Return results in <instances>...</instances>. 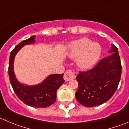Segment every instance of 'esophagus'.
Masks as SVG:
<instances>
[{
    "label": "esophagus",
    "instance_id": "1",
    "mask_svg": "<svg viewBox=\"0 0 129 129\" xmlns=\"http://www.w3.org/2000/svg\"><path fill=\"white\" fill-rule=\"evenodd\" d=\"M75 75L74 74L73 72L70 70H67V72L64 73V80L68 82V81L71 80L72 79H74L75 78Z\"/></svg>",
    "mask_w": 129,
    "mask_h": 129
}]
</instances>
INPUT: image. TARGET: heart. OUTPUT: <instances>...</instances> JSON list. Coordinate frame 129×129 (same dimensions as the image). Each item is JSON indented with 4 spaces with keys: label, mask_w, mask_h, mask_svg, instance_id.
Masks as SVG:
<instances>
[{
    "label": "heart",
    "mask_w": 129,
    "mask_h": 129,
    "mask_svg": "<svg viewBox=\"0 0 129 129\" xmlns=\"http://www.w3.org/2000/svg\"><path fill=\"white\" fill-rule=\"evenodd\" d=\"M69 56L77 58V65L82 69L90 68L98 62L102 53L100 44L88 38H81L69 45Z\"/></svg>",
    "instance_id": "heart-1"
}]
</instances>
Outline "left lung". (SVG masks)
I'll use <instances>...</instances> for the list:
<instances>
[{
    "mask_svg": "<svg viewBox=\"0 0 129 129\" xmlns=\"http://www.w3.org/2000/svg\"><path fill=\"white\" fill-rule=\"evenodd\" d=\"M111 54L90 70L77 76L78 102L86 107L99 106L108 101L116 91L120 80L122 65L118 49L111 44Z\"/></svg>",
    "mask_w": 129,
    "mask_h": 129,
    "instance_id": "1",
    "label": "left lung"
}]
</instances>
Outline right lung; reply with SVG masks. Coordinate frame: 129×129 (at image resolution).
I'll use <instances>...</instances> for the list:
<instances>
[{"mask_svg": "<svg viewBox=\"0 0 129 129\" xmlns=\"http://www.w3.org/2000/svg\"><path fill=\"white\" fill-rule=\"evenodd\" d=\"M35 36L31 37L19 43L11 51L9 62V77L14 92L22 102L35 108H46L54 103L56 92L64 82L63 74H51L37 85H28L21 84L16 77L14 61L18 51L26 45L34 44Z\"/></svg>", "mask_w": 129, "mask_h": 129, "instance_id": "add662e5", "label": "right lung"}]
</instances>
